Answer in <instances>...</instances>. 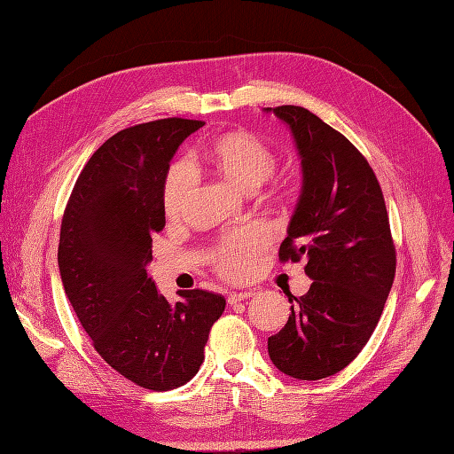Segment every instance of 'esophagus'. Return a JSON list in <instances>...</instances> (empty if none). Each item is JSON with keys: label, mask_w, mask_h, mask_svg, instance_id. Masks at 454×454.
Returning a JSON list of instances; mask_svg holds the SVG:
<instances>
[{"label": "esophagus", "mask_w": 454, "mask_h": 454, "mask_svg": "<svg viewBox=\"0 0 454 454\" xmlns=\"http://www.w3.org/2000/svg\"><path fill=\"white\" fill-rule=\"evenodd\" d=\"M254 293L252 291H240V293H231L229 296H227V302L232 306V304H237V302H242V301H246V299H249V296H252Z\"/></svg>", "instance_id": "34e87169"}]
</instances>
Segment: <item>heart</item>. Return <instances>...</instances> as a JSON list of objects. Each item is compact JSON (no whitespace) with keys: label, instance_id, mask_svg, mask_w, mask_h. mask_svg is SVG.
Listing matches in <instances>:
<instances>
[{"label":"heart","instance_id":"b5f03b06","mask_svg":"<svg viewBox=\"0 0 454 454\" xmlns=\"http://www.w3.org/2000/svg\"><path fill=\"white\" fill-rule=\"evenodd\" d=\"M207 160L242 190H255L269 180L278 167L276 152L254 133L239 129L217 137L207 150ZM199 176L192 163L178 161L167 170L163 182V208L168 220H180L197 192ZM269 239L261 229L242 227L217 240L210 261L214 270L225 279L242 281L255 269Z\"/></svg>","mask_w":454,"mask_h":454}]
</instances>
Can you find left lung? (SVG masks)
<instances>
[{
  "mask_svg": "<svg viewBox=\"0 0 454 454\" xmlns=\"http://www.w3.org/2000/svg\"><path fill=\"white\" fill-rule=\"evenodd\" d=\"M302 158V193L279 246L281 262L308 259L314 279L289 296L291 316L269 338L274 366L294 380L334 376L363 351L396 272L381 185L370 163L340 131L308 108L281 105Z\"/></svg>",
  "mask_w": 454,
  "mask_h": 454,
  "instance_id": "left-lung-1",
  "label": "left lung"
}]
</instances>
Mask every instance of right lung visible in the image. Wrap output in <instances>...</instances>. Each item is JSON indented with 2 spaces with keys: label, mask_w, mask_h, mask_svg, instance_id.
<instances>
[{
  "label": "right lung",
  "mask_w": 454,
  "mask_h": 454,
  "mask_svg": "<svg viewBox=\"0 0 454 454\" xmlns=\"http://www.w3.org/2000/svg\"><path fill=\"white\" fill-rule=\"evenodd\" d=\"M202 126L163 118L118 131L84 165L61 217L58 264L78 321L108 366L150 390L195 376L225 309L222 294L202 289L168 302L146 274L165 227L168 163Z\"/></svg>",
  "instance_id": "right-lung-1"
}]
</instances>
